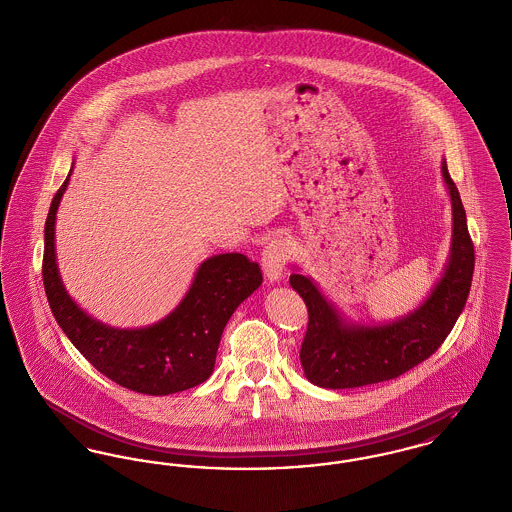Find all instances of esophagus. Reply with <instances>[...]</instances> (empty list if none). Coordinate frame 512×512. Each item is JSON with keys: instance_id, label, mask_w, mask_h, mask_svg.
Listing matches in <instances>:
<instances>
[{"instance_id": "esophagus-1", "label": "esophagus", "mask_w": 512, "mask_h": 512, "mask_svg": "<svg viewBox=\"0 0 512 512\" xmlns=\"http://www.w3.org/2000/svg\"><path fill=\"white\" fill-rule=\"evenodd\" d=\"M289 258V250L287 244L283 240L275 239L262 250V270L268 281H279L285 264Z\"/></svg>"}]
</instances>
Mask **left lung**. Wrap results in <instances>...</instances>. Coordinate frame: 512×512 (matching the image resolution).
I'll use <instances>...</instances> for the list:
<instances>
[{
  "instance_id": "1",
  "label": "left lung",
  "mask_w": 512,
  "mask_h": 512,
  "mask_svg": "<svg viewBox=\"0 0 512 512\" xmlns=\"http://www.w3.org/2000/svg\"><path fill=\"white\" fill-rule=\"evenodd\" d=\"M443 178L452 202L448 266L429 299L402 320L378 326L347 324L310 277L301 273L289 277L291 287L303 297L308 308L301 365L312 384L340 390L404 375L429 359L454 328L470 295L476 256L466 211L446 163Z\"/></svg>"
}]
</instances>
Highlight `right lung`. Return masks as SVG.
Wrapping results in <instances>:
<instances>
[{
  "label": "right lung",
  "instance_id": "obj_1",
  "mask_svg": "<svg viewBox=\"0 0 512 512\" xmlns=\"http://www.w3.org/2000/svg\"><path fill=\"white\" fill-rule=\"evenodd\" d=\"M69 174L44 225L42 279L56 322L99 373L128 390L167 396L202 384L213 373L229 318L262 285L260 266L237 252L211 256L198 268L182 303L161 322L137 330L101 324L71 301L56 264V211Z\"/></svg>",
  "mask_w": 512,
  "mask_h": 512
}]
</instances>
